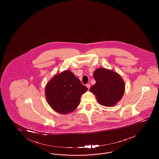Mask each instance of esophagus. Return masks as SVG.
I'll return each mask as SVG.
<instances>
[{
	"mask_svg": "<svg viewBox=\"0 0 159 159\" xmlns=\"http://www.w3.org/2000/svg\"><path fill=\"white\" fill-rule=\"evenodd\" d=\"M86 87L88 88V89H89L90 88V84L89 83V84H87Z\"/></svg>",
	"mask_w": 159,
	"mask_h": 159,
	"instance_id": "1",
	"label": "esophagus"
}]
</instances>
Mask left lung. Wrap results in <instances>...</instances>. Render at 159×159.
Returning <instances> with one entry per match:
<instances>
[{
    "label": "left lung",
    "mask_w": 159,
    "mask_h": 159,
    "mask_svg": "<svg viewBox=\"0 0 159 159\" xmlns=\"http://www.w3.org/2000/svg\"><path fill=\"white\" fill-rule=\"evenodd\" d=\"M96 84L90 90L96 96L98 102L102 106L116 105L123 96L125 84L117 73L105 68H98L94 72Z\"/></svg>",
    "instance_id": "left-lung-1"
}]
</instances>
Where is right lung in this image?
Here are the masks:
<instances>
[{"mask_svg": "<svg viewBox=\"0 0 159 159\" xmlns=\"http://www.w3.org/2000/svg\"><path fill=\"white\" fill-rule=\"evenodd\" d=\"M87 88L70 70L55 76L45 88V96L51 108L59 113L65 114L77 108L82 94Z\"/></svg>", "mask_w": 159, "mask_h": 159, "instance_id": "obj_1", "label": "right lung"}]
</instances>
